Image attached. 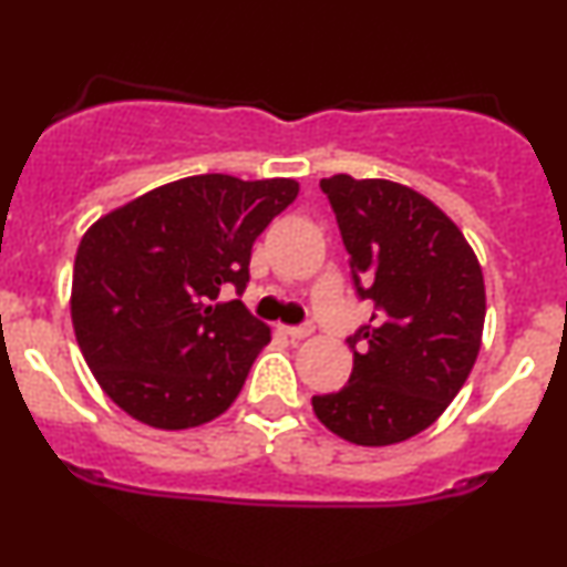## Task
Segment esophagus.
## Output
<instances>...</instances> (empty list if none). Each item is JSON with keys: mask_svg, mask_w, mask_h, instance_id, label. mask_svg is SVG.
Listing matches in <instances>:
<instances>
[{"mask_svg": "<svg viewBox=\"0 0 567 567\" xmlns=\"http://www.w3.org/2000/svg\"><path fill=\"white\" fill-rule=\"evenodd\" d=\"M285 333H288L290 338H296V341H301V338H309L311 333H315V324H288V328H285Z\"/></svg>", "mask_w": 567, "mask_h": 567, "instance_id": "obj_1", "label": "esophagus"}]
</instances>
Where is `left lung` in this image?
<instances>
[{
    "label": "left lung",
    "instance_id": "left-lung-1",
    "mask_svg": "<svg viewBox=\"0 0 567 567\" xmlns=\"http://www.w3.org/2000/svg\"><path fill=\"white\" fill-rule=\"evenodd\" d=\"M370 322L347 338L354 368L343 389L311 396L317 419L354 445L415 437L470 379L485 324L477 256L445 213L383 178H322Z\"/></svg>",
    "mask_w": 567,
    "mask_h": 567
}]
</instances>
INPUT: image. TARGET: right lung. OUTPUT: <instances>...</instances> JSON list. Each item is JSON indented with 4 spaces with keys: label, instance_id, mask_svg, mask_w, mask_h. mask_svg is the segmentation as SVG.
<instances>
[{
    "label": "right lung",
    "instance_id": "1",
    "mask_svg": "<svg viewBox=\"0 0 567 567\" xmlns=\"http://www.w3.org/2000/svg\"><path fill=\"white\" fill-rule=\"evenodd\" d=\"M296 197L290 178L207 173L90 226L74 261L71 322L95 381L127 415L178 432L237 400L271 341L239 301L252 243Z\"/></svg>",
    "mask_w": 567,
    "mask_h": 567
}]
</instances>
